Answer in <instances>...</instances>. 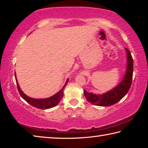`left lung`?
<instances>
[{
  "instance_id": "left-lung-1",
  "label": "left lung",
  "mask_w": 148,
  "mask_h": 148,
  "mask_svg": "<svg viewBox=\"0 0 148 148\" xmlns=\"http://www.w3.org/2000/svg\"><path fill=\"white\" fill-rule=\"evenodd\" d=\"M127 53V67L125 74L121 82L109 91L99 95L89 92L84 90V95L88 102L100 106H109L117 103L128 92L131 86L133 73V59L128 49L125 48Z\"/></svg>"
}]
</instances>
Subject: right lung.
<instances>
[{
  "instance_id": "1",
  "label": "right lung",
  "mask_w": 148,
  "mask_h": 148,
  "mask_svg": "<svg viewBox=\"0 0 148 148\" xmlns=\"http://www.w3.org/2000/svg\"><path fill=\"white\" fill-rule=\"evenodd\" d=\"M15 77H16V80L17 89H18L19 94L21 95L22 98H23L25 101L28 102L29 104L32 105V106L37 108H39V109H42V110L51 108H53L54 106H57V105L59 103V102L61 101L62 97H63L64 89L69 82V79H67V80L66 81V83H65V84L64 85V86L62 87V88L60 90L59 92H57L56 94L53 95V96L48 97V98H46V99H34V98H31V97H28L21 91V89H20L18 82H17L16 73H15Z\"/></svg>"
}]
</instances>
